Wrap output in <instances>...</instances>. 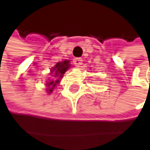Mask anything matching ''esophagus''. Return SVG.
I'll list each match as a JSON object with an SVG mask.
<instances>
[{
  "instance_id": "1",
  "label": "esophagus",
  "mask_w": 150,
  "mask_h": 150,
  "mask_svg": "<svg viewBox=\"0 0 150 150\" xmlns=\"http://www.w3.org/2000/svg\"><path fill=\"white\" fill-rule=\"evenodd\" d=\"M74 64H75V66H77V67H81V65L82 64V59L79 58V57L75 58L74 59Z\"/></svg>"
}]
</instances>
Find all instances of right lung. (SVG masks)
Returning <instances> with one entry per match:
<instances>
[{"instance_id": "1", "label": "right lung", "mask_w": 150, "mask_h": 150, "mask_svg": "<svg viewBox=\"0 0 150 150\" xmlns=\"http://www.w3.org/2000/svg\"><path fill=\"white\" fill-rule=\"evenodd\" d=\"M69 61H64L62 62H58L56 66H55V68H54V69H53V71H56V75H60V77H62V75H63V73H65V71L69 69ZM55 75V76H56ZM59 81H50L49 83H48V86L50 87H52V88H50V89H49V92L50 93H51L52 92V90H53V88L56 86V84Z\"/></svg>"}]
</instances>
